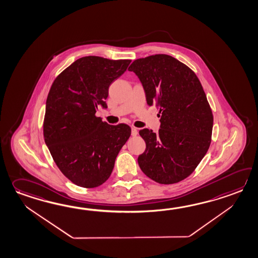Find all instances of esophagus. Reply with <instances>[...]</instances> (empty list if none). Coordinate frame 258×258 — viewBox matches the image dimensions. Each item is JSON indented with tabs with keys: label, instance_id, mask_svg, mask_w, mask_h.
Masks as SVG:
<instances>
[{
	"label": "esophagus",
	"instance_id": "esophagus-1",
	"mask_svg": "<svg viewBox=\"0 0 258 258\" xmlns=\"http://www.w3.org/2000/svg\"><path fill=\"white\" fill-rule=\"evenodd\" d=\"M138 131L136 127H132V137H135L137 136Z\"/></svg>",
	"mask_w": 258,
	"mask_h": 258
}]
</instances>
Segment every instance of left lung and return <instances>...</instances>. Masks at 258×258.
Masks as SVG:
<instances>
[{"label":"left lung","mask_w":258,"mask_h":258,"mask_svg":"<svg viewBox=\"0 0 258 258\" xmlns=\"http://www.w3.org/2000/svg\"><path fill=\"white\" fill-rule=\"evenodd\" d=\"M128 71L141 81L147 104L156 105L161 114L157 133L140 131L146 149L138 157L139 166L158 183L181 181L211 143L212 111L201 82L191 69L167 54L137 59Z\"/></svg>","instance_id":"obj_1"}]
</instances>
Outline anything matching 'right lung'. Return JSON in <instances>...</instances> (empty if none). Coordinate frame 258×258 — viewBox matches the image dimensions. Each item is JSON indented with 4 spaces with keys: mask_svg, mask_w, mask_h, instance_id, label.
Returning <instances> with one entry per match:
<instances>
[{
    "mask_svg": "<svg viewBox=\"0 0 258 258\" xmlns=\"http://www.w3.org/2000/svg\"><path fill=\"white\" fill-rule=\"evenodd\" d=\"M131 62L80 58L51 87L46 100L44 141L59 169L78 186L95 188L105 182L131 136L126 124L109 125L95 115L99 105L107 108L109 86Z\"/></svg>",
    "mask_w": 258,
    "mask_h": 258,
    "instance_id": "right-lung-1",
    "label": "right lung"
}]
</instances>
